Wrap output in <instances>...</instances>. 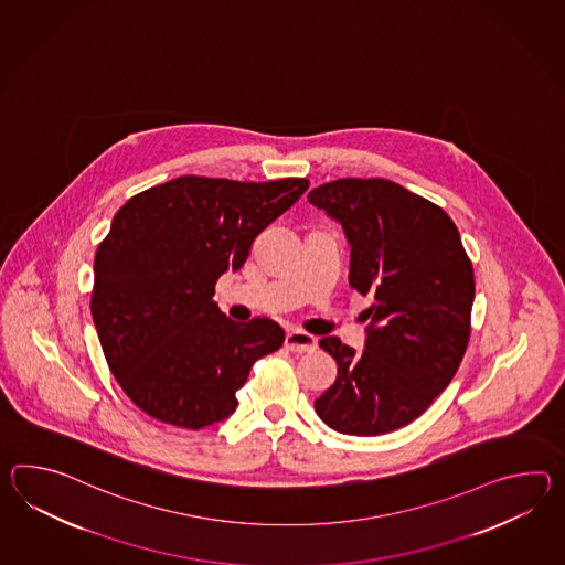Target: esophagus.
Listing matches in <instances>:
<instances>
[{
  "label": "esophagus",
  "mask_w": 565,
  "mask_h": 565,
  "mask_svg": "<svg viewBox=\"0 0 565 565\" xmlns=\"http://www.w3.org/2000/svg\"><path fill=\"white\" fill-rule=\"evenodd\" d=\"M316 339L308 332H301V330H291L286 337V349L291 352H310L316 349Z\"/></svg>",
  "instance_id": "34e87169"
}]
</instances>
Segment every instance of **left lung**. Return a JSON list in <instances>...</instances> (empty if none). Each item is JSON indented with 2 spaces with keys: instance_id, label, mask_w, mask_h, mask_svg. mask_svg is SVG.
Instances as JSON below:
<instances>
[{
  "instance_id": "obj_1",
  "label": "left lung",
  "mask_w": 565,
  "mask_h": 565,
  "mask_svg": "<svg viewBox=\"0 0 565 565\" xmlns=\"http://www.w3.org/2000/svg\"><path fill=\"white\" fill-rule=\"evenodd\" d=\"M308 201L342 223L351 243L349 284L375 303L364 312V351L320 340L337 381L313 409L349 436H379L426 412L465 359L475 269L444 209L385 178H339Z\"/></svg>"
}]
</instances>
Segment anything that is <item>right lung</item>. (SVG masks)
<instances>
[{"instance_id": "add662e5", "label": "right lung", "mask_w": 565, "mask_h": 565, "mask_svg": "<svg viewBox=\"0 0 565 565\" xmlns=\"http://www.w3.org/2000/svg\"><path fill=\"white\" fill-rule=\"evenodd\" d=\"M308 186L180 175L117 211L95 255L90 313L109 371L143 414L201 429L235 412L253 364L286 334L262 316L228 320L214 286Z\"/></svg>"}]
</instances>
